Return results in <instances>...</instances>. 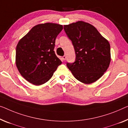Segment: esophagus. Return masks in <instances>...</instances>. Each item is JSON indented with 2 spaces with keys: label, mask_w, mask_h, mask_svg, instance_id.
<instances>
[{
  "label": "esophagus",
  "mask_w": 128,
  "mask_h": 128,
  "mask_svg": "<svg viewBox=\"0 0 128 128\" xmlns=\"http://www.w3.org/2000/svg\"><path fill=\"white\" fill-rule=\"evenodd\" d=\"M62 60H66V56H62Z\"/></svg>",
  "instance_id": "esophagus-1"
}]
</instances>
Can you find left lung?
Returning <instances> with one entry per match:
<instances>
[{"mask_svg": "<svg viewBox=\"0 0 128 128\" xmlns=\"http://www.w3.org/2000/svg\"><path fill=\"white\" fill-rule=\"evenodd\" d=\"M64 29L71 40L75 51L73 63L66 66L76 79L85 84L95 82L109 66L110 46L94 26L78 21L64 25Z\"/></svg>", "mask_w": 128, "mask_h": 128, "instance_id": "8db88e82", "label": "left lung"}]
</instances>
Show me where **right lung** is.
Returning <instances> with one entry per match:
<instances>
[{"label":"right lung","instance_id":"obj_1","mask_svg":"<svg viewBox=\"0 0 128 128\" xmlns=\"http://www.w3.org/2000/svg\"><path fill=\"white\" fill-rule=\"evenodd\" d=\"M62 28V25L52 23L37 24L19 41L16 65L28 82L36 86L47 82L62 64L54 49L55 40Z\"/></svg>","mask_w":128,"mask_h":128}]
</instances>
